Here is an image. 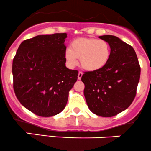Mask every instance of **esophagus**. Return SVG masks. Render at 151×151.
Masks as SVG:
<instances>
[{
    "mask_svg": "<svg viewBox=\"0 0 151 151\" xmlns=\"http://www.w3.org/2000/svg\"><path fill=\"white\" fill-rule=\"evenodd\" d=\"M83 72H81V71H79L78 73V76H77V77H78V80H80V79L82 78V77H83Z\"/></svg>",
    "mask_w": 151,
    "mask_h": 151,
    "instance_id": "1",
    "label": "esophagus"
}]
</instances>
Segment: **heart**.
<instances>
[{"label":"heart","instance_id":"1","mask_svg":"<svg viewBox=\"0 0 151 151\" xmlns=\"http://www.w3.org/2000/svg\"><path fill=\"white\" fill-rule=\"evenodd\" d=\"M111 55L110 45L105 40L81 37L73 40L71 49L65 52V58L70 66L77 64L80 59L82 68L88 71L102 69L108 62Z\"/></svg>","mask_w":151,"mask_h":151}]
</instances>
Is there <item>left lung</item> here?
I'll list each match as a JSON object with an SVG mask.
<instances>
[{
  "label": "left lung",
  "instance_id": "1",
  "mask_svg": "<svg viewBox=\"0 0 151 151\" xmlns=\"http://www.w3.org/2000/svg\"><path fill=\"white\" fill-rule=\"evenodd\" d=\"M111 48L104 68L87 71L82 77L88 107L97 116L111 117L125 111L132 103L140 78L138 58L132 46L114 35H103Z\"/></svg>",
  "mask_w": 151,
  "mask_h": 151
}]
</instances>
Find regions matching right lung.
<instances>
[{"mask_svg": "<svg viewBox=\"0 0 151 151\" xmlns=\"http://www.w3.org/2000/svg\"><path fill=\"white\" fill-rule=\"evenodd\" d=\"M66 33L37 35L20 43L13 59V88L20 103L40 116L65 108L77 70L65 66Z\"/></svg>", "mask_w": 151, "mask_h": 151, "instance_id": "1", "label": "right lung"}]
</instances>
